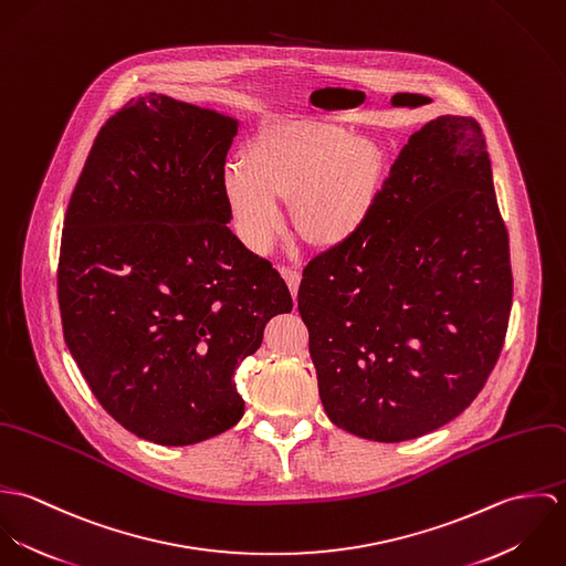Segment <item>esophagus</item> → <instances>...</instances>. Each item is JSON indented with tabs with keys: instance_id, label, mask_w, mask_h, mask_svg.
Here are the masks:
<instances>
[{
	"instance_id": "obj_1",
	"label": "esophagus",
	"mask_w": 566,
	"mask_h": 566,
	"mask_svg": "<svg viewBox=\"0 0 566 566\" xmlns=\"http://www.w3.org/2000/svg\"><path fill=\"white\" fill-rule=\"evenodd\" d=\"M281 274H283V279H285V283H287L292 296H296L298 285H301V270H298V268H287V265H283V268H281Z\"/></svg>"
}]
</instances>
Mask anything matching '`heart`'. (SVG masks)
Returning <instances> with one entry per match:
<instances>
[{"label": "heart", "mask_w": 566, "mask_h": 566, "mask_svg": "<svg viewBox=\"0 0 566 566\" xmlns=\"http://www.w3.org/2000/svg\"><path fill=\"white\" fill-rule=\"evenodd\" d=\"M381 187L375 144L333 124L292 122L259 133L242 165L224 176V196L242 242L263 252L283 227L279 200H292L298 231L312 243L346 242L373 211Z\"/></svg>", "instance_id": "heart-1"}]
</instances>
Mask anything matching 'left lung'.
<instances>
[{
	"instance_id": "8db88e82",
	"label": "left lung",
	"mask_w": 566,
	"mask_h": 566,
	"mask_svg": "<svg viewBox=\"0 0 566 566\" xmlns=\"http://www.w3.org/2000/svg\"><path fill=\"white\" fill-rule=\"evenodd\" d=\"M512 310L507 229L473 117L416 130L366 222L303 270L326 416L375 442L424 436L482 392Z\"/></svg>"
}]
</instances>
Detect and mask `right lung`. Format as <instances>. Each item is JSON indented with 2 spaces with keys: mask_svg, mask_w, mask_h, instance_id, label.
Here are the masks:
<instances>
[{
  "mask_svg": "<svg viewBox=\"0 0 566 566\" xmlns=\"http://www.w3.org/2000/svg\"><path fill=\"white\" fill-rule=\"evenodd\" d=\"M238 119L163 93L97 133L59 259L63 335L99 405L163 447L243 416L235 368L292 296L227 227L224 163Z\"/></svg>",
  "mask_w": 566,
  "mask_h": 566,
  "instance_id": "right-lung-1",
  "label": "right lung"
}]
</instances>
